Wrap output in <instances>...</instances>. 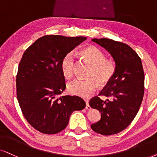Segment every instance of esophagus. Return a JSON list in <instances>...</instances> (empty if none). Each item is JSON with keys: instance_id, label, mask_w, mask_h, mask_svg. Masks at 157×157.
<instances>
[{"instance_id": "34e87169", "label": "esophagus", "mask_w": 157, "mask_h": 157, "mask_svg": "<svg viewBox=\"0 0 157 157\" xmlns=\"http://www.w3.org/2000/svg\"><path fill=\"white\" fill-rule=\"evenodd\" d=\"M85 103H86V106H85V109H88V110H90V109H91V107L90 106V105H89V104H88V101L85 100Z\"/></svg>"}]
</instances>
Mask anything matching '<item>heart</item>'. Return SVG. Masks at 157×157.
<instances>
[{
  "instance_id": "1",
  "label": "heart",
  "mask_w": 157,
  "mask_h": 157,
  "mask_svg": "<svg viewBox=\"0 0 157 157\" xmlns=\"http://www.w3.org/2000/svg\"><path fill=\"white\" fill-rule=\"evenodd\" d=\"M80 54L91 66L87 80L76 79L67 85V91L72 95L88 97L97 88L106 85L112 80L116 72V64L112 58H105V53L95 45H88L80 51ZM75 59L72 53H68L61 61V72L66 78H71L75 73Z\"/></svg>"
}]
</instances>
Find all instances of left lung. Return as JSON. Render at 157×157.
Returning a JSON list of instances; mask_svg holds the SVG:
<instances>
[{
	"mask_svg": "<svg viewBox=\"0 0 157 157\" xmlns=\"http://www.w3.org/2000/svg\"><path fill=\"white\" fill-rule=\"evenodd\" d=\"M92 41L110 53L116 64L112 80L98 96L91 98V108L101 114L98 122L91 124L97 133L110 136L122 131L134 120L141 105L144 94V72L141 59L128 45L108 38H94Z\"/></svg>",
	"mask_w": 157,
	"mask_h": 157,
	"instance_id": "obj_1",
	"label": "left lung"
}]
</instances>
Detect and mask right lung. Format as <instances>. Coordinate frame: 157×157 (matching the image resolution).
Returning a JSON list of instances; mask_svg holds the SVG:
<instances>
[{
  "label": "right lung",
  "instance_id": "1",
  "mask_svg": "<svg viewBox=\"0 0 157 157\" xmlns=\"http://www.w3.org/2000/svg\"><path fill=\"white\" fill-rule=\"evenodd\" d=\"M86 39L45 35L23 53L16 78L18 102L29 124L42 133L61 132L72 113L85 107L80 97L59 96L66 88L61 59Z\"/></svg>",
  "mask_w": 157,
  "mask_h": 157
}]
</instances>
